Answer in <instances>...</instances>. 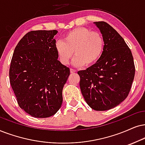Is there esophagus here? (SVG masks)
<instances>
[{"instance_id":"34e87169","label":"esophagus","mask_w":145,"mask_h":145,"mask_svg":"<svg viewBox=\"0 0 145 145\" xmlns=\"http://www.w3.org/2000/svg\"><path fill=\"white\" fill-rule=\"evenodd\" d=\"M76 72V70L74 69H70V73L71 74H74V73Z\"/></svg>"}]
</instances>
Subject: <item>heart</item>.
Masks as SVG:
<instances>
[{
  "instance_id": "1",
  "label": "heart",
  "mask_w": 145,
  "mask_h": 145,
  "mask_svg": "<svg viewBox=\"0 0 145 145\" xmlns=\"http://www.w3.org/2000/svg\"><path fill=\"white\" fill-rule=\"evenodd\" d=\"M104 49V40L98 31H91L86 27H78L67 32L63 41H57L55 50L59 61L67 65L72 58L76 57L73 65L81 67L92 66L100 59Z\"/></svg>"
}]
</instances>
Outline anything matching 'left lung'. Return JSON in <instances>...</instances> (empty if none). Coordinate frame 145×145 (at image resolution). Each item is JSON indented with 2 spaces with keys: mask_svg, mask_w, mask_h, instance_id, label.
Masks as SVG:
<instances>
[{
  "mask_svg": "<svg viewBox=\"0 0 145 145\" xmlns=\"http://www.w3.org/2000/svg\"><path fill=\"white\" fill-rule=\"evenodd\" d=\"M104 40L100 59L79 71L80 86L86 103L98 111L107 110L127 98L135 74L133 57L123 38L109 24L94 22Z\"/></svg>",
  "mask_w": 145,
  "mask_h": 145,
  "instance_id": "obj_1",
  "label": "left lung"
}]
</instances>
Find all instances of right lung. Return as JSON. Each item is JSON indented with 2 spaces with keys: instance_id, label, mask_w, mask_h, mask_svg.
Returning <instances> with one entry per match:
<instances>
[{
  "instance_id": "1",
  "label": "right lung",
  "mask_w": 145,
  "mask_h": 145,
  "mask_svg": "<svg viewBox=\"0 0 145 145\" xmlns=\"http://www.w3.org/2000/svg\"><path fill=\"white\" fill-rule=\"evenodd\" d=\"M57 31H32L18 43L9 78L20 107L35 118H47L61 108L69 68L55 50Z\"/></svg>"
}]
</instances>
